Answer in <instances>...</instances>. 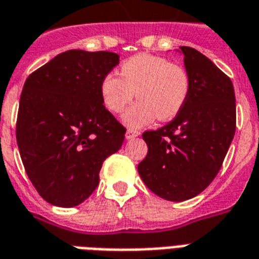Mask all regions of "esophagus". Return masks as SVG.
Here are the masks:
<instances>
[{
  "label": "esophagus",
  "mask_w": 259,
  "mask_h": 259,
  "mask_svg": "<svg viewBox=\"0 0 259 259\" xmlns=\"http://www.w3.org/2000/svg\"><path fill=\"white\" fill-rule=\"evenodd\" d=\"M139 136H140V132H139V130L127 129V132H126V139H127V140L135 139V137H139Z\"/></svg>",
  "instance_id": "34e87169"
}]
</instances>
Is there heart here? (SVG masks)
I'll list each match as a JSON object with an SVG mask.
<instances>
[{
	"mask_svg": "<svg viewBox=\"0 0 259 259\" xmlns=\"http://www.w3.org/2000/svg\"><path fill=\"white\" fill-rule=\"evenodd\" d=\"M189 75L184 67L167 59L140 53L124 60L120 74L108 72L100 85L105 108L119 114L133 100H139L123 115L129 126H145L158 116L170 120L183 110L189 95Z\"/></svg>",
	"mask_w": 259,
	"mask_h": 259,
	"instance_id": "heart-1",
	"label": "heart"
}]
</instances>
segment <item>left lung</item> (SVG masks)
<instances>
[{
    "label": "left lung",
    "instance_id": "obj_1",
    "mask_svg": "<svg viewBox=\"0 0 259 259\" xmlns=\"http://www.w3.org/2000/svg\"><path fill=\"white\" fill-rule=\"evenodd\" d=\"M180 49L191 82L188 99L171 122L143 133L148 154L137 167L145 185L170 202L188 200L207 188L236 130L231 78L196 49Z\"/></svg>",
    "mask_w": 259,
    "mask_h": 259
}]
</instances>
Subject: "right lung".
<instances>
[{"instance_id": "add662e5", "label": "right lung", "mask_w": 259, "mask_h": 259, "mask_svg": "<svg viewBox=\"0 0 259 259\" xmlns=\"http://www.w3.org/2000/svg\"><path fill=\"white\" fill-rule=\"evenodd\" d=\"M119 56L63 52L31 72L20 95L16 141L30 181L48 203L74 207L97 188L101 166L122 147L123 124L105 108L100 85Z\"/></svg>"}]
</instances>
